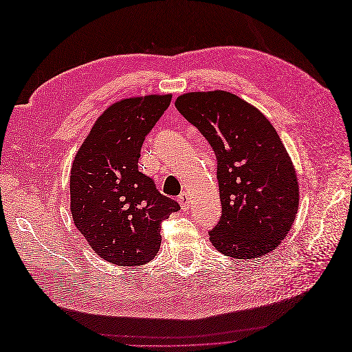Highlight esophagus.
Wrapping results in <instances>:
<instances>
[{
	"label": "esophagus",
	"mask_w": 352,
	"mask_h": 352,
	"mask_svg": "<svg viewBox=\"0 0 352 352\" xmlns=\"http://www.w3.org/2000/svg\"><path fill=\"white\" fill-rule=\"evenodd\" d=\"M177 201H179L180 207H182V210H188V208H189L190 198H189V195H188L186 192H182V194H180V195H179V198H177Z\"/></svg>",
	"instance_id": "1"
}]
</instances>
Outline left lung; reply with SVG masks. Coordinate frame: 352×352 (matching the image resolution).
I'll list each match as a JSON object with an SVG mask.
<instances>
[{"label":"left lung","instance_id":"1","mask_svg":"<svg viewBox=\"0 0 352 352\" xmlns=\"http://www.w3.org/2000/svg\"><path fill=\"white\" fill-rule=\"evenodd\" d=\"M175 105L216 154L221 216L208 232L211 243L239 260L273 251L291 230L300 202L278 132L254 105L226 91L184 94Z\"/></svg>","mask_w":352,"mask_h":352}]
</instances>
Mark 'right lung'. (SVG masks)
Listing matches in <instances>:
<instances>
[{"mask_svg":"<svg viewBox=\"0 0 352 352\" xmlns=\"http://www.w3.org/2000/svg\"><path fill=\"white\" fill-rule=\"evenodd\" d=\"M172 95L113 104L98 117L70 172L72 216L101 258L141 265L162 243V223L180 210L138 170L145 136L168 109Z\"/></svg>","mask_w":352,"mask_h":352,"instance_id":"right-lung-1","label":"right lung"}]
</instances>
